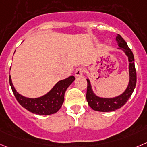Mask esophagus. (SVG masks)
Returning a JSON list of instances; mask_svg holds the SVG:
<instances>
[{
  "label": "esophagus",
  "instance_id": "34e87169",
  "mask_svg": "<svg viewBox=\"0 0 147 147\" xmlns=\"http://www.w3.org/2000/svg\"><path fill=\"white\" fill-rule=\"evenodd\" d=\"M84 71V68H82V67H79V68H78L76 70V71H75V76H82V75H83Z\"/></svg>",
  "mask_w": 147,
  "mask_h": 147
}]
</instances>
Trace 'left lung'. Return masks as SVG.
<instances>
[{
	"label": "left lung",
	"instance_id": "obj_1",
	"mask_svg": "<svg viewBox=\"0 0 147 147\" xmlns=\"http://www.w3.org/2000/svg\"><path fill=\"white\" fill-rule=\"evenodd\" d=\"M117 45L119 47L118 50H122L123 53L128 57V74L129 82L128 86L122 94L114 97H102L97 95L91 84L90 80L87 81V91H86V100L89 105L94 110L99 112H112L121 108L128 101L134 92L136 84V72L134 56L131 49L128 47L126 42L123 39L120 34H117L115 38Z\"/></svg>",
	"mask_w": 147,
	"mask_h": 147
}]
</instances>
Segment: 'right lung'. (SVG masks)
<instances>
[{"label":"right lung","instance_id":"right-lung-1","mask_svg":"<svg viewBox=\"0 0 147 147\" xmlns=\"http://www.w3.org/2000/svg\"><path fill=\"white\" fill-rule=\"evenodd\" d=\"M15 53V52H14ZM75 77L71 76L59 81L47 94L35 98L26 97L15 89L9 76V83L15 97L19 104L31 113L40 115H49L57 113L64 102V95L68 86L74 82Z\"/></svg>","mask_w":147,"mask_h":147}]
</instances>
